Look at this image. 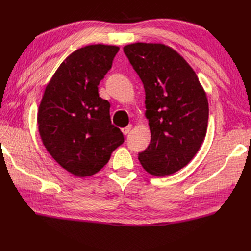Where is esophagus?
Listing matches in <instances>:
<instances>
[{
    "mask_svg": "<svg viewBox=\"0 0 251 251\" xmlns=\"http://www.w3.org/2000/svg\"><path fill=\"white\" fill-rule=\"evenodd\" d=\"M131 129H132V126H131V125H129V126H126V127H122V129H121V132L124 133L125 135H126V134H129V132L131 131Z\"/></svg>",
    "mask_w": 251,
    "mask_h": 251,
    "instance_id": "1",
    "label": "esophagus"
}]
</instances>
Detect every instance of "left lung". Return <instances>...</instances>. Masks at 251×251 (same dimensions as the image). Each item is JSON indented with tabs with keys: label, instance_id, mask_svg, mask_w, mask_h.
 Masks as SVG:
<instances>
[{
	"label": "left lung",
	"instance_id": "left-lung-1",
	"mask_svg": "<svg viewBox=\"0 0 251 251\" xmlns=\"http://www.w3.org/2000/svg\"><path fill=\"white\" fill-rule=\"evenodd\" d=\"M124 52L144 85L151 133L138 160L150 174L171 175L201 147L207 130V98L191 66L172 48L135 43L125 46Z\"/></svg>",
	"mask_w": 251,
	"mask_h": 251
}]
</instances>
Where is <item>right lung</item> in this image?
Returning <instances> with one entry per match:
<instances>
[{
  "label": "right lung",
  "instance_id": "add662e5",
  "mask_svg": "<svg viewBox=\"0 0 251 251\" xmlns=\"http://www.w3.org/2000/svg\"><path fill=\"white\" fill-rule=\"evenodd\" d=\"M118 51L119 47L101 44L76 50L61 63L43 96L37 114L43 144L75 176L96 174L125 142L98 87Z\"/></svg>",
  "mask_w": 251,
  "mask_h": 251
}]
</instances>
